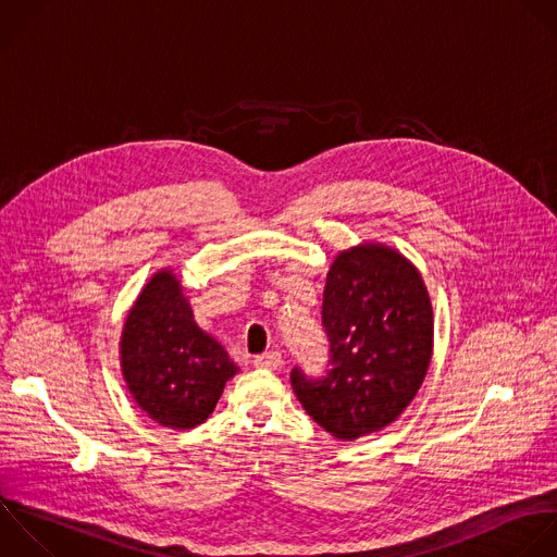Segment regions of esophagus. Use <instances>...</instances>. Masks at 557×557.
<instances>
[{"label": "esophagus", "mask_w": 557, "mask_h": 557, "mask_svg": "<svg viewBox=\"0 0 557 557\" xmlns=\"http://www.w3.org/2000/svg\"><path fill=\"white\" fill-rule=\"evenodd\" d=\"M252 363H255V368L276 370V368H281L283 359H281V352H276V350H268V352H263V355H257V357L252 359Z\"/></svg>", "instance_id": "34e87169"}]
</instances>
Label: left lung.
<instances>
[{
	"instance_id": "8db88e82",
	"label": "left lung",
	"mask_w": 557,
	"mask_h": 557,
	"mask_svg": "<svg viewBox=\"0 0 557 557\" xmlns=\"http://www.w3.org/2000/svg\"><path fill=\"white\" fill-rule=\"evenodd\" d=\"M322 324L329 370H292L305 411L337 440L394 422L418 394L433 352V309L420 272L394 248L361 244L335 257Z\"/></svg>"
}]
</instances>
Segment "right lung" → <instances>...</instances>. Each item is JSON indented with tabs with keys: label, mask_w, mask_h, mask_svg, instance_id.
Segmentation results:
<instances>
[{
	"label": "right lung",
	"mask_w": 557,
	"mask_h": 557,
	"mask_svg": "<svg viewBox=\"0 0 557 557\" xmlns=\"http://www.w3.org/2000/svg\"><path fill=\"white\" fill-rule=\"evenodd\" d=\"M120 359L135 403L170 429L202 424L239 370L196 324L172 270L157 272L141 289L122 331Z\"/></svg>",
	"instance_id": "right-lung-1"
}]
</instances>
